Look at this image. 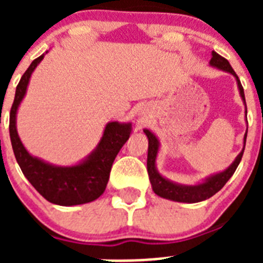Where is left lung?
Segmentation results:
<instances>
[{
	"label": "left lung",
	"instance_id": "left-lung-1",
	"mask_svg": "<svg viewBox=\"0 0 263 263\" xmlns=\"http://www.w3.org/2000/svg\"><path fill=\"white\" fill-rule=\"evenodd\" d=\"M211 66L217 67V68L222 69V71H227L229 73L236 78L237 84H238V89H240L241 97H242L243 103H245V93H243V88L241 85V81L238 79V76L236 75L234 69L232 68V66L229 64L225 58H222L221 55H218L217 52L212 51V59L210 62ZM145 134L148 138V152H147V173H148V179H150V183L153 185V191L160 197H164V199H168V200L174 201H180V203H199V201L206 200L210 199L211 196L218 192L225 185V183L231 179V176L233 175L236 168L238 167L241 162V158H242L243 150L240 154L237 155L236 160L231 166L228 167L225 171L220 174H216V175L208 178L204 183L197 185H180L175 184V183L170 182L167 179H164L163 176H160L158 174L157 168H155V158L158 154V147H159V143H158V139L152 132L148 130H143ZM243 143H246V134L243 137Z\"/></svg>",
	"mask_w": 263,
	"mask_h": 263
}]
</instances>
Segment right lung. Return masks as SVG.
I'll return each mask as SVG.
<instances>
[{
    "label": "right lung",
    "mask_w": 263,
    "mask_h": 263,
    "mask_svg": "<svg viewBox=\"0 0 263 263\" xmlns=\"http://www.w3.org/2000/svg\"><path fill=\"white\" fill-rule=\"evenodd\" d=\"M43 55L30 64L21 78L15 89V97L10 109V141L13 152L23 175L36 191L50 203L58 205H78L96 200L105 191L111 164L118 152L130 137L132 125L109 122L99 146L87 160L78 166L58 167L34 158L23 147L15 129L17 109L26 93L30 76Z\"/></svg>",
    "instance_id": "right-lung-1"
}]
</instances>
